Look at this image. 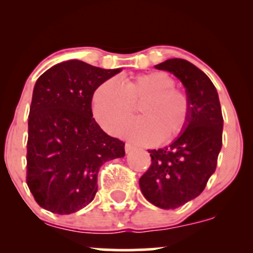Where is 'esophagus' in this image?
I'll return each mask as SVG.
<instances>
[{"mask_svg": "<svg viewBox=\"0 0 253 253\" xmlns=\"http://www.w3.org/2000/svg\"><path fill=\"white\" fill-rule=\"evenodd\" d=\"M135 147L133 146L132 144H129V143H126V145H125V151H126L127 153H129V152H132L133 150H134Z\"/></svg>", "mask_w": 253, "mask_h": 253, "instance_id": "esophagus-1", "label": "esophagus"}]
</instances>
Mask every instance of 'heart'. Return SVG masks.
Masks as SVG:
<instances>
[{"instance_id": "1", "label": "heart", "mask_w": 253, "mask_h": 253, "mask_svg": "<svg viewBox=\"0 0 253 253\" xmlns=\"http://www.w3.org/2000/svg\"><path fill=\"white\" fill-rule=\"evenodd\" d=\"M163 71L140 74L121 84L110 78L95 90L92 113L104 130L115 133L139 106L141 118L127 124L120 133L138 144L170 141L181 134L190 117V101Z\"/></svg>"}]
</instances>
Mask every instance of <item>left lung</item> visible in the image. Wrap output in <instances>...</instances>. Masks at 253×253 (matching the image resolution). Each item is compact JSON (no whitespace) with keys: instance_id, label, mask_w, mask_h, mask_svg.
<instances>
[{"instance_id":"1","label":"left lung","mask_w":253,"mask_h":253,"mask_svg":"<svg viewBox=\"0 0 253 253\" xmlns=\"http://www.w3.org/2000/svg\"><path fill=\"white\" fill-rule=\"evenodd\" d=\"M155 68L171 72L183 83L190 101V117L172 144L149 150L152 163L139 185L152 205L175 210L199 196L215 171L222 146L223 119L215 86L194 64L173 58Z\"/></svg>"}]
</instances>
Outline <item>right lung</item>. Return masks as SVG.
Segmentation results:
<instances>
[{"label":"right lung","instance_id":"add662e5","mask_svg":"<svg viewBox=\"0 0 253 253\" xmlns=\"http://www.w3.org/2000/svg\"><path fill=\"white\" fill-rule=\"evenodd\" d=\"M121 69L82 60L52 66L38 78L28 115L27 182L43 210L71 214L94 200L98 170L125 156V143L92 118L95 90Z\"/></svg>","mask_w":253,"mask_h":253}]
</instances>
